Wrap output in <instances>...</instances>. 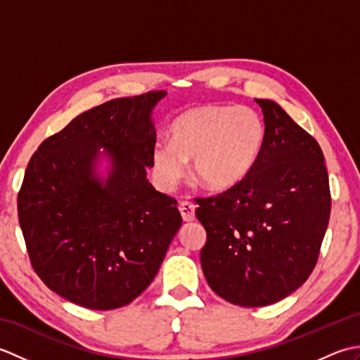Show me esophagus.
<instances>
[{"instance_id": "34e87169", "label": "esophagus", "mask_w": 360, "mask_h": 360, "mask_svg": "<svg viewBox=\"0 0 360 360\" xmlns=\"http://www.w3.org/2000/svg\"><path fill=\"white\" fill-rule=\"evenodd\" d=\"M179 212H181V217L182 219L186 221V223H190V221L195 219V204L184 201L179 204Z\"/></svg>"}]
</instances>
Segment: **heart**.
I'll return each instance as SVG.
<instances>
[{"instance_id": "heart-1", "label": "heart", "mask_w": 360, "mask_h": 360, "mask_svg": "<svg viewBox=\"0 0 360 360\" xmlns=\"http://www.w3.org/2000/svg\"><path fill=\"white\" fill-rule=\"evenodd\" d=\"M170 141L151 151L159 184L172 188L192 160V176L210 192L235 188L254 170L266 141L262 116L249 106L198 105L178 114L168 128Z\"/></svg>"}]
</instances>
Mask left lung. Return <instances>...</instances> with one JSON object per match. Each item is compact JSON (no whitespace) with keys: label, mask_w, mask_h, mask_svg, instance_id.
<instances>
[{"label":"left lung","mask_w":360,"mask_h":360,"mask_svg":"<svg viewBox=\"0 0 360 360\" xmlns=\"http://www.w3.org/2000/svg\"><path fill=\"white\" fill-rule=\"evenodd\" d=\"M266 141L235 188L198 200L207 232L201 266L209 286L240 307H267L292 294L317 263L331 195L317 141L269 98H255Z\"/></svg>","instance_id":"left-lung-1"}]
</instances>
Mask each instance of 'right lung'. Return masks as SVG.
I'll return each instance as SVG.
<instances>
[{"instance_id":"1","label":"right lung","mask_w":360,"mask_h":360,"mask_svg":"<svg viewBox=\"0 0 360 360\" xmlns=\"http://www.w3.org/2000/svg\"><path fill=\"white\" fill-rule=\"evenodd\" d=\"M167 91L114 98L72 119L30 158L18 219L30 263L53 292L106 311L156 277L182 224L150 184L153 111Z\"/></svg>"}]
</instances>
